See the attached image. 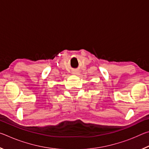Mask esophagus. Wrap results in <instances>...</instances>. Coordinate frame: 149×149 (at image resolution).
<instances>
[{
    "mask_svg": "<svg viewBox=\"0 0 149 149\" xmlns=\"http://www.w3.org/2000/svg\"><path fill=\"white\" fill-rule=\"evenodd\" d=\"M72 74H74V75H78V74H79V72H78L77 71H73Z\"/></svg>",
    "mask_w": 149,
    "mask_h": 149,
    "instance_id": "esophagus-1",
    "label": "esophagus"
}]
</instances>
